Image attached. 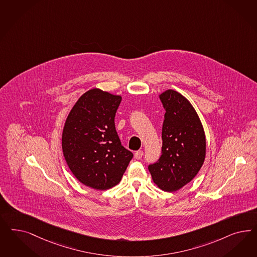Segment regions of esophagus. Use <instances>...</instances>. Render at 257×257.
<instances>
[{
  "instance_id": "obj_1",
  "label": "esophagus",
  "mask_w": 257,
  "mask_h": 257,
  "mask_svg": "<svg viewBox=\"0 0 257 257\" xmlns=\"http://www.w3.org/2000/svg\"><path fill=\"white\" fill-rule=\"evenodd\" d=\"M143 155H144V152H143L142 150H138V151H136V152L134 153V158H135L136 160H140V159L143 157Z\"/></svg>"
}]
</instances>
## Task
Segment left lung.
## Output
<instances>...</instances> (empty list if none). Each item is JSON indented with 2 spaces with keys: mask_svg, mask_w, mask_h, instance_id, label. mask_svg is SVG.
Returning a JSON list of instances; mask_svg holds the SVG:
<instances>
[{
  "mask_svg": "<svg viewBox=\"0 0 257 257\" xmlns=\"http://www.w3.org/2000/svg\"><path fill=\"white\" fill-rule=\"evenodd\" d=\"M160 99L166 109L162 155L149 170L159 188L175 192L199 173L206 155V139L197 111L182 94L166 90Z\"/></svg>",
  "mask_w": 257,
  "mask_h": 257,
  "instance_id": "1",
  "label": "left lung"
}]
</instances>
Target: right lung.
Segmentation results:
<instances>
[{
    "mask_svg": "<svg viewBox=\"0 0 257 257\" xmlns=\"http://www.w3.org/2000/svg\"><path fill=\"white\" fill-rule=\"evenodd\" d=\"M120 95L97 88L82 94L67 116L62 151L75 178L86 186L107 190L118 184L133 154L121 145L114 124Z\"/></svg>",
    "mask_w": 257,
    "mask_h": 257,
    "instance_id": "1",
    "label": "right lung"
}]
</instances>
